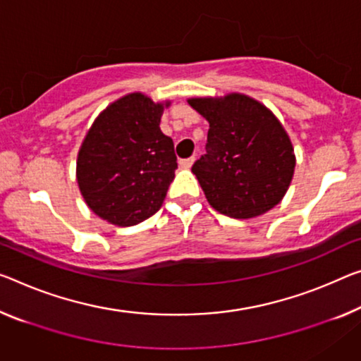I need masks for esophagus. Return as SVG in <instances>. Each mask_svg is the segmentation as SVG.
I'll return each instance as SVG.
<instances>
[{"mask_svg": "<svg viewBox=\"0 0 361 361\" xmlns=\"http://www.w3.org/2000/svg\"><path fill=\"white\" fill-rule=\"evenodd\" d=\"M193 161H195V158H185V159H180L179 161V164H180V168H184V169H188V168H192V164H193Z\"/></svg>", "mask_w": 361, "mask_h": 361, "instance_id": "obj_1", "label": "esophagus"}]
</instances>
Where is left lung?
<instances>
[{
    "instance_id": "8db88e82",
    "label": "left lung",
    "mask_w": 361,
    "mask_h": 361,
    "mask_svg": "<svg viewBox=\"0 0 361 361\" xmlns=\"http://www.w3.org/2000/svg\"><path fill=\"white\" fill-rule=\"evenodd\" d=\"M188 104L209 123L207 153L192 166L208 203L237 219L274 208L295 169L292 142L276 116L242 93Z\"/></svg>"
}]
</instances>
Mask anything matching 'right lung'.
<instances>
[{
    "mask_svg": "<svg viewBox=\"0 0 361 361\" xmlns=\"http://www.w3.org/2000/svg\"><path fill=\"white\" fill-rule=\"evenodd\" d=\"M164 106L129 93L99 113L77 157V184L88 208L114 226H135L161 208L174 179L173 138L159 129Z\"/></svg>",
    "mask_w": 361,
    "mask_h": 361,
    "instance_id": "1",
    "label": "right lung"
}]
</instances>
